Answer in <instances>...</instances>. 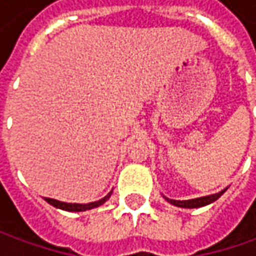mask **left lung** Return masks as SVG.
<instances>
[{"label": "left lung", "mask_w": 256, "mask_h": 256, "mask_svg": "<svg viewBox=\"0 0 256 256\" xmlns=\"http://www.w3.org/2000/svg\"><path fill=\"white\" fill-rule=\"evenodd\" d=\"M225 191H226V188L222 190L221 192H218V194L208 195V196H201V198H195V200H188V201H176V200H170L166 196H164V198L170 204L175 205V206H181V208H200V206H205V205H208L211 202L216 201Z\"/></svg>", "instance_id": "obj_1"}]
</instances>
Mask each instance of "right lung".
I'll return each mask as SVG.
<instances>
[{"label": "right lung", "mask_w": 256, "mask_h": 256, "mask_svg": "<svg viewBox=\"0 0 256 256\" xmlns=\"http://www.w3.org/2000/svg\"><path fill=\"white\" fill-rule=\"evenodd\" d=\"M112 191L110 192L106 196H104L102 200L95 202H90V204H68V202H61L56 201V200H52V198H44L45 201L48 204H51L52 206L55 208H60V210H64V211H70V212H81V211H86V210H92V208H96L100 205H102L104 202L108 201V198L111 196Z\"/></svg>", "instance_id": "right-lung-1"}]
</instances>
